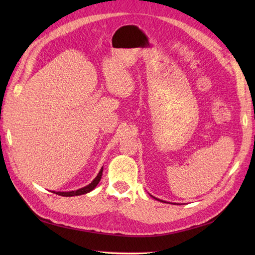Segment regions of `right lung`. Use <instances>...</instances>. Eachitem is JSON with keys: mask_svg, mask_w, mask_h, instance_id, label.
Masks as SVG:
<instances>
[{"mask_svg": "<svg viewBox=\"0 0 255 255\" xmlns=\"http://www.w3.org/2000/svg\"><path fill=\"white\" fill-rule=\"evenodd\" d=\"M102 172H103V167L101 169V171L99 172V174H97V176L93 180V182H91V184H89L88 186L80 188V189H78V191H72V192H58V193H56V194L61 195V196L68 197V196H79V195H83V194H86V193H89V192H91V191H93V189L96 187L97 184H99V182L101 181V178H102Z\"/></svg>", "mask_w": 255, "mask_h": 255, "instance_id": "add662e5", "label": "right lung"}]
</instances>
